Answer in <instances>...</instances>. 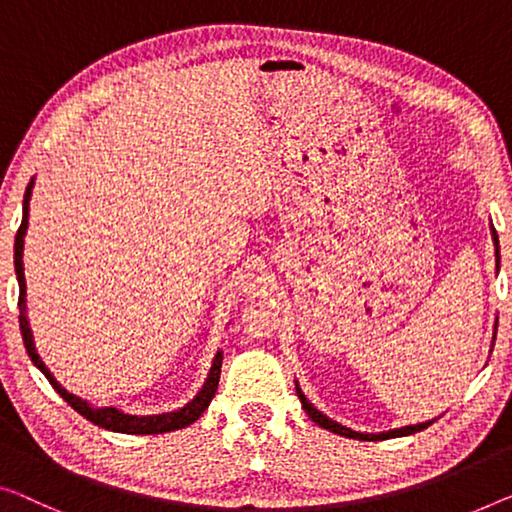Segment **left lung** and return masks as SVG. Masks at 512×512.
Wrapping results in <instances>:
<instances>
[{
	"label": "left lung",
	"mask_w": 512,
	"mask_h": 512,
	"mask_svg": "<svg viewBox=\"0 0 512 512\" xmlns=\"http://www.w3.org/2000/svg\"><path fill=\"white\" fill-rule=\"evenodd\" d=\"M492 236H494V246H497V269H499V236H497V232L492 230ZM296 395H299L301 398V404H303V409H305V414H308L312 421H315L319 427H324V430H329V432H335V434H340V437H349V439H363V441H381V439H391V437H407V434H416V432H421V430H425L427 425L430 423H418V425H407V427H400V430H393V432H384V434H361V432H352L349 430V427H342V425H338L335 421H331L329 416H324L322 411H317L315 407H312V404L305 400V395L301 393V388L296 386Z\"/></svg>",
	"instance_id": "left-lung-1"
}]
</instances>
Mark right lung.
Returning <instances> with one entry per match:
<instances>
[{"label": "right lung", "mask_w": 512, "mask_h": 512, "mask_svg": "<svg viewBox=\"0 0 512 512\" xmlns=\"http://www.w3.org/2000/svg\"><path fill=\"white\" fill-rule=\"evenodd\" d=\"M29 197H32V183L27 186V193H25V202H22V223L18 227V234H15V273H18V285H20V296H18V305H20V331H22V340H25V347H27V354L32 358V363L36 365L38 370L43 372L48 381L52 384V388L64 398L71 407L78 411L80 416H85L87 421H91L98 427H105V430H112V432H121V434H163V432H174V430H181V427H186L190 423H195L197 418L204 414V409L209 407V402L213 395H216V388H218V379H220V365H223V354H216L213 358V365H211V372H209V379L207 384L202 386V391L195 395L193 402H188L186 407L179 409V411H172V414H160V416H128V414H121L119 409H94L89 407L85 400L75 398L66 391V388H61L57 384V379L50 375V370L45 368V363L41 361V356L36 354V347H34V338H32V331H29V322H27V315H25V269H22V246H25V232H27V216H29Z\"/></svg>", "instance_id": "1"}]
</instances>
